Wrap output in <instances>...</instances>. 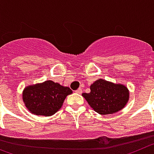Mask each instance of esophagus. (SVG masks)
Segmentation results:
<instances>
[{
	"instance_id": "esophagus-1",
	"label": "esophagus",
	"mask_w": 154,
	"mask_h": 154,
	"mask_svg": "<svg viewBox=\"0 0 154 154\" xmlns=\"http://www.w3.org/2000/svg\"><path fill=\"white\" fill-rule=\"evenodd\" d=\"M75 92H76V93H77V94L82 93V89H81V88H78L77 90L75 91Z\"/></svg>"
}]
</instances>
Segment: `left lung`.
<instances>
[{"label":"left lung","instance_id":"obj_1","mask_svg":"<svg viewBox=\"0 0 154 154\" xmlns=\"http://www.w3.org/2000/svg\"><path fill=\"white\" fill-rule=\"evenodd\" d=\"M82 95L96 112L108 115L124 108L129 100V91L124 85L100 79L91 85L90 93H84Z\"/></svg>","mask_w":154,"mask_h":154}]
</instances>
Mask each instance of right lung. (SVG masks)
Listing matches in <instances>:
<instances>
[{"mask_svg": "<svg viewBox=\"0 0 154 154\" xmlns=\"http://www.w3.org/2000/svg\"><path fill=\"white\" fill-rule=\"evenodd\" d=\"M72 91L58 83L46 81L42 84L29 86L23 91V101L31 113L50 116L60 110L64 99Z\"/></svg>", "mask_w": 154, "mask_h": 154, "instance_id": "right-lung-1", "label": "right lung"}]
</instances>
